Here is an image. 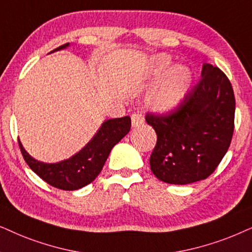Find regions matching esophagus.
Segmentation results:
<instances>
[{
    "label": "esophagus",
    "mask_w": 252,
    "mask_h": 252,
    "mask_svg": "<svg viewBox=\"0 0 252 252\" xmlns=\"http://www.w3.org/2000/svg\"><path fill=\"white\" fill-rule=\"evenodd\" d=\"M144 123V116L139 113H135L131 115V124L133 128H137V126H142Z\"/></svg>",
    "instance_id": "1"
}]
</instances>
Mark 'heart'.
<instances>
[{"label":"heart","instance_id":"b5f03b06","mask_svg":"<svg viewBox=\"0 0 252 252\" xmlns=\"http://www.w3.org/2000/svg\"><path fill=\"white\" fill-rule=\"evenodd\" d=\"M170 65V59L167 55L154 58L152 66L156 73H161ZM192 85V73L187 66H173L162 77L160 83L151 93L149 103L154 109L168 110L179 105L189 92Z\"/></svg>","mask_w":252,"mask_h":252}]
</instances>
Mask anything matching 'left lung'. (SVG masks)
Wrapping results in <instances>:
<instances>
[{
	"label": "left lung",
	"mask_w": 252,
	"mask_h": 252,
	"mask_svg": "<svg viewBox=\"0 0 252 252\" xmlns=\"http://www.w3.org/2000/svg\"><path fill=\"white\" fill-rule=\"evenodd\" d=\"M235 96L227 76L204 63L202 78L169 114L147 113L157 144L150 158L152 173L162 182L189 184L212 174L230 145Z\"/></svg>",
	"instance_id": "left-lung-1"
}]
</instances>
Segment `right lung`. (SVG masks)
<instances>
[{
	"label": "right lung",
	"mask_w": 252,
	"mask_h": 252,
	"mask_svg": "<svg viewBox=\"0 0 252 252\" xmlns=\"http://www.w3.org/2000/svg\"><path fill=\"white\" fill-rule=\"evenodd\" d=\"M69 43L52 50L64 49ZM131 119L129 116L105 121L94 137L69 159L56 163H46L35 160L26 152L21 140L19 149L30 168L52 187L61 190H77L95 180L101 172L110 151L130 131Z\"/></svg>",
	"instance_id": "obj_1"
}]
</instances>
